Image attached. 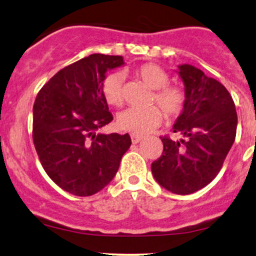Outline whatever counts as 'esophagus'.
Wrapping results in <instances>:
<instances>
[{"label": "esophagus", "instance_id": "1", "mask_svg": "<svg viewBox=\"0 0 256 256\" xmlns=\"http://www.w3.org/2000/svg\"><path fill=\"white\" fill-rule=\"evenodd\" d=\"M131 140L134 144H137V143H140V140H142V136H138V134H131Z\"/></svg>", "mask_w": 256, "mask_h": 256}]
</instances>
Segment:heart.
I'll use <instances>...</instances> for the list:
<instances>
[{"mask_svg":"<svg viewBox=\"0 0 256 256\" xmlns=\"http://www.w3.org/2000/svg\"><path fill=\"white\" fill-rule=\"evenodd\" d=\"M136 76L152 89L150 102H158L168 116H177L185 106V92L182 88L168 84V74L155 64H142ZM102 95L110 106L120 107L124 104V74L113 72L102 82ZM165 114L158 106L146 108L131 107L119 114L116 124L120 130L134 134H144L161 124Z\"/></svg>","mask_w":256,"mask_h":256,"instance_id":"1","label":"heart"}]
</instances>
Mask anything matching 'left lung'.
I'll list each match as a JSON object with an SVG mask.
<instances>
[{
	"instance_id": "8db88e82",
	"label": "left lung",
	"mask_w": 256,
	"mask_h": 256,
	"mask_svg": "<svg viewBox=\"0 0 256 256\" xmlns=\"http://www.w3.org/2000/svg\"><path fill=\"white\" fill-rule=\"evenodd\" d=\"M185 106L173 125L185 140L161 137L162 155L152 164L155 180L166 190L189 195L216 177L234 142L237 113L230 92L192 64L178 66Z\"/></svg>"
}]
</instances>
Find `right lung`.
<instances>
[{
    "mask_svg": "<svg viewBox=\"0 0 256 256\" xmlns=\"http://www.w3.org/2000/svg\"><path fill=\"white\" fill-rule=\"evenodd\" d=\"M122 56L91 54L60 70L38 92L32 138L44 171L64 192L91 196L114 178L128 134H98L113 116L102 95L108 70Z\"/></svg>",
    "mask_w": 256,
    "mask_h": 256,
    "instance_id": "obj_1",
    "label": "right lung"
}]
</instances>
